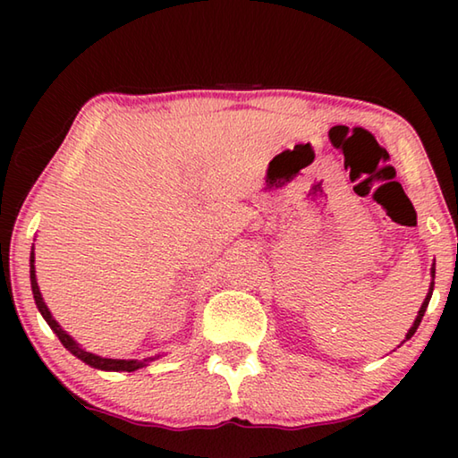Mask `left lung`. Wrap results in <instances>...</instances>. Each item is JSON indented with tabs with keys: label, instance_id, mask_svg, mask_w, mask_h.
I'll return each instance as SVG.
<instances>
[{
	"label": "left lung",
	"instance_id": "1",
	"mask_svg": "<svg viewBox=\"0 0 458 458\" xmlns=\"http://www.w3.org/2000/svg\"><path fill=\"white\" fill-rule=\"evenodd\" d=\"M430 273H432V278H434V265H432V268H430ZM432 291H434V281L430 283V289H428V293H426V299H424V303H422V307H420V311H418V315H416V319H414V323H412V327L408 329V333H406V339H410L416 333V329H418V325H420V321H422V317H424V313H426V307H428V303H430V297H432ZM404 339V341H406ZM404 341H402V344H404Z\"/></svg>",
	"mask_w": 458,
	"mask_h": 458
}]
</instances>
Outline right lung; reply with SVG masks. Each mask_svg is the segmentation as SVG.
<instances>
[{
	"instance_id": "add662e5",
	"label": "right lung",
	"mask_w": 458,
	"mask_h": 458,
	"mask_svg": "<svg viewBox=\"0 0 458 458\" xmlns=\"http://www.w3.org/2000/svg\"><path fill=\"white\" fill-rule=\"evenodd\" d=\"M34 259L36 257H34V244H32V252H30V283H32V294H34L36 307H38V311L42 313L46 323L50 325V329L58 335L60 344L64 345L72 355H76V358L87 363V366L95 368V369H103V371H137V369H141L145 366H149V363L155 361L157 358H161V355H155V358H145V360H111V358H103V355L87 352L81 344H76V341L71 335H68L64 329L60 327V323L52 317L48 305L44 303L40 286H38V281H36V267H34L36 260Z\"/></svg>"
}]
</instances>
